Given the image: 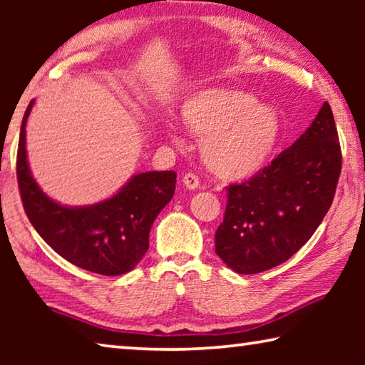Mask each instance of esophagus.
<instances>
[{
  "label": "esophagus",
  "mask_w": 365,
  "mask_h": 365,
  "mask_svg": "<svg viewBox=\"0 0 365 365\" xmlns=\"http://www.w3.org/2000/svg\"><path fill=\"white\" fill-rule=\"evenodd\" d=\"M182 182L185 187H187L188 190H196L197 187H200V178H197V175L191 174V172H188V174H185Z\"/></svg>",
  "instance_id": "obj_1"
}]
</instances>
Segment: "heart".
I'll return each mask as SVG.
<instances>
[{"label":"heart","instance_id":"heart-1","mask_svg":"<svg viewBox=\"0 0 365 365\" xmlns=\"http://www.w3.org/2000/svg\"><path fill=\"white\" fill-rule=\"evenodd\" d=\"M182 120L202 140V156L227 180H246L267 165L280 140L282 119L275 108L235 88H206L182 106ZM168 135L178 141L177 128Z\"/></svg>","mask_w":365,"mask_h":365}]
</instances>
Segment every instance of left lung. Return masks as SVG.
<instances>
[{"mask_svg": "<svg viewBox=\"0 0 365 365\" xmlns=\"http://www.w3.org/2000/svg\"><path fill=\"white\" fill-rule=\"evenodd\" d=\"M341 150L329 103L311 127L250 182L230 185L215 252L237 274L288 261L307 243L331 206Z\"/></svg>", "mask_w": 365, "mask_h": 365, "instance_id": "1", "label": "left lung"}]
</instances>
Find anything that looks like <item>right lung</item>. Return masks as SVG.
Instances as JSON below:
<instances>
[{"instance_id":"add662e5","label":"right lung","mask_w":365,"mask_h":365,"mask_svg":"<svg viewBox=\"0 0 365 365\" xmlns=\"http://www.w3.org/2000/svg\"><path fill=\"white\" fill-rule=\"evenodd\" d=\"M24 114L17 150V183L30 224L51 248L80 269L101 275L130 272L150 248V230L175 193L174 170L140 172L108 200L90 206H64L51 200L32 175Z\"/></svg>"}]
</instances>
